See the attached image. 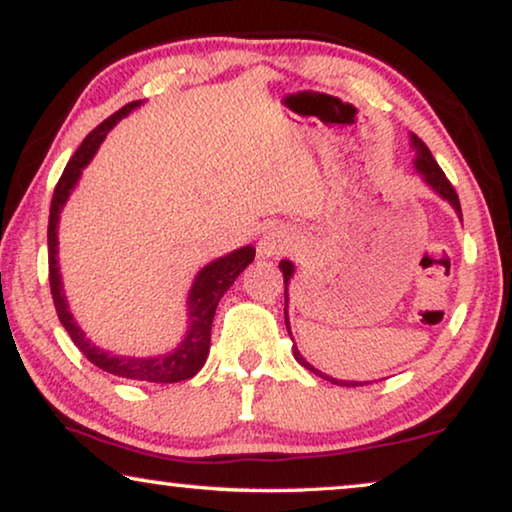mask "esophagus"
<instances>
[{"label":"esophagus","mask_w":512,"mask_h":512,"mask_svg":"<svg viewBox=\"0 0 512 512\" xmlns=\"http://www.w3.org/2000/svg\"><path fill=\"white\" fill-rule=\"evenodd\" d=\"M289 248H292V236H289L287 230H282V227H271L257 243V253L264 259L287 253Z\"/></svg>","instance_id":"obj_1"}]
</instances>
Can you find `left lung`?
<instances>
[{
    "label": "left lung",
    "mask_w": 512,
    "mask_h": 512,
    "mask_svg": "<svg viewBox=\"0 0 512 512\" xmlns=\"http://www.w3.org/2000/svg\"><path fill=\"white\" fill-rule=\"evenodd\" d=\"M409 142H411V149H414V154H416V156H414V167H416V172L421 174V179H423L425 186L430 188V190H434V193H437V195L441 197V200H446L448 204H451V207H453L455 213H457V218H462L460 200H457L455 188L451 186V181L446 179V174L441 172V167L437 165V160L432 158L430 149H427L421 137H416L414 133H411ZM278 266H280V271H282V278H285V326H287L289 338H292V329H289V319H287V301H289L287 287H289V280H292V276H294V264L289 262V259H282V262H280ZM292 340H294V338H292ZM292 352H294L296 361H299L305 370L315 372L317 377H322V379H326V381H333V384H338V386H363L361 381H338V379H333V377H329V375H324L322 370H317L315 365H310L308 361H305L303 354L299 352V347H296V345L292 347Z\"/></svg>",
    "instance_id": "left-lung-1"
}]
</instances>
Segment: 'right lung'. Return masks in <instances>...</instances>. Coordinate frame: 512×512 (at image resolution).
Segmentation results:
<instances>
[{"label":"right lung","mask_w":512,"mask_h":512,"mask_svg":"<svg viewBox=\"0 0 512 512\" xmlns=\"http://www.w3.org/2000/svg\"><path fill=\"white\" fill-rule=\"evenodd\" d=\"M142 105V101H133L114 112L112 117L103 121L101 126H96L82 144L75 151L73 158L68 160L64 174L55 188L50 204V223H48V264H50V292L52 301H55L57 317L64 329L71 335L75 347L87 356L96 368L110 372L114 377L135 379V381H151V384H177V381L195 377L202 370L204 361L209 356L211 347V324L213 315H216L218 301L223 299V294L234 285V280L241 276L243 269L255 259V248L243 246L236 248L232 253L213 259L207 266H202L197 271V276L190 285L188 299H186V333L177 347L172 352L158 354V356H121L112 354L108 349H101L96 342H91L85 331L80 329V324L75 322L71 308H68V299L64 292V282H61L59 273V216L61 209L66 207L68 197L78 186L82 177V170L91 163V158L96 156L101 142L108 137L114 126L119 124L126 114H131Z\"/></svg>","instance_id":"1"}]
</instances>
